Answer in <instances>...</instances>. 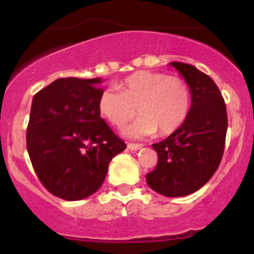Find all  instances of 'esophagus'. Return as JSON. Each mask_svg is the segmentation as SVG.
Instances as JSON below:
<instances>
[{"label": "esophagus", "mask_w": 254, "mask_h": 254, "mask_svg": "<svg viewBox=\"0 0 254 254\" xmlns=\"http://www.w3.org/2000/svg\"><path fill=\"white\" fill-rule=\"evenodd\" d=\"M142 146H143L142 143H132V142L127 143V147H128L129 150H140Z\"/></svg>", "instance_id": "esophagus-1"}]
</instances>
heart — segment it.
<instances>
[{"label":"heart","mask_w":254,"mask_h":254,"mask_svg":"<svg viewBox=\"0 0 254 254\" xmlns=\"http://www.w3.org/2000/svg\"><path fill=\"white\" fill-rule=\"evenodd\" d=\"M99 96L98 108L117 128L136 116L140 117L126 129L131 136H147L158 131L161 136L176 132L187 120L190 109V89L185 78L158 71L141 69Z\"/></svg>","instance_id":"b5f03b06"}]
</instances>
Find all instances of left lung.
Instances as JSON below:
<instances>
[{
	"mask_svg": "<svg viewBox=\"0 0 254 254\" xmlns=\"http://www.w3.org/2000/svg\"><path fill=\"white\" fill-rule=\"evenodd\" d=\"M190 89L192 104L185 123L154 143L158 165L146 174L149 187L167 197L193 193L215 174L223 159L228 116L224 98L212 78L196 67L172 62Z\"/></svg>",
	"mask_w": 254,
	"mask_h": 254,
	"instance_id": "8db88e82",
	"label": "left lung"
}]
</instances>
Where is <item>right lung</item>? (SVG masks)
<instances>
[{"label": "right lung", "instance_id": "right-lung-1", "mask_svg": "<svg viewBox=\"0 0 254 254\" xmlns=\"http://www.w3.org/2000/svg\"><path fill=\"white\" fill-rule=\"evenodd\" d=\"M100 78H58L33 98L26 149L40 183L67 201L99 190L108 165L126 149L100 118Z\"/></svg>", "mask_w": 254, "mask_h": 254}]
</instances>
